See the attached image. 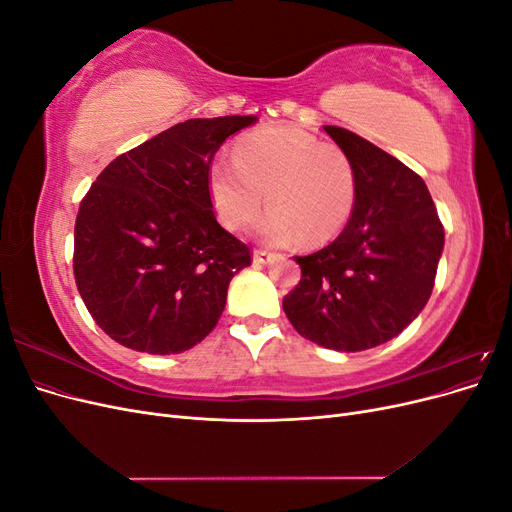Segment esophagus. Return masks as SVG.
Wrapping results in <instances>:
<instances>
[{"instance_id":"obj_1","label":"esophagus","mask_w":512,"mask_h":512,"mask_svg":"<svg viewBox=\"0 0 512 512\" xmlns=\"http://www.w3.org/2000/svg\"><path fill=\"white\" fill-rule=\"evenodd\" d=\"M273 260V254L271 252H265V250H254V256H252V262L256 267H262L267 265V262Z\"/></svg>"}]
</instances>
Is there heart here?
I'll return each instance as SVG.
<instances>
[{"label":"heart","mask_w":512,"mask_h":512,"mask_svg":"<svg viewBox=\"0 0 512 512\" xmlns=\"http://www.w3.org/2000/svg\"><path fill=\"white\" fill-rule=\"evenodd\" d=\"M220 222L239 230L262 207L271 211L254 232L267 243L320 245L337 237L356 203V173L344 149L292 126H271L243 136L235 162L215 160L207 175Z\"/></svg>","instance_id":"obj_1"}]
</instances>
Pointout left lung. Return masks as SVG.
<instances>
[{
	"mask_svg": "<svg viewBox=\"0 0 512 512\" xmlns=\"http://www.w3.org/2000/svg\"><path fill=\"white\" fill-rule=\"evenodd\" d=\"M356 173V203L333 243L294 256L301 282L284 297L290 324L318 346L359 352L389 342L427 305L444 228L425 181L359 134L324 126Z\"/></svg>",
	"mask_w": 512,
	"mask_h": 512,
	"instance_id": "left-lung-1",
	"label": "left lung"
}]
</instances>
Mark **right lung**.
<instances>
[{
  "mask_svg": "<svg viewBox=\"0 0 512 512\" xmlns=\"http://www.w3.org/2000/svg\"><path fill=\"white\" fill-rule=\"evenodd\" d=\"M254 115L188 119L121 153L81 200L74 280L98 327L149 354L190 350L218 324L250 247L215 220V151Z\"/></svg>",
  "mask_w": 512,
  "mask_h": 512,
  "instance_id": "add662e5",
  "label": "right lung"
}]
</instances>
